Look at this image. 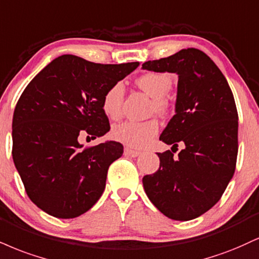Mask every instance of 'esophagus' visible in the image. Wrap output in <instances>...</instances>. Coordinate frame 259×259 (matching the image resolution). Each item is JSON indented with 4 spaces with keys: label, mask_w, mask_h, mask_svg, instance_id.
Listing matches in <instances>:
<instances>
[{
    "label": "esophagus",
    "mask_w": 259,
    "mask_h": 259,
    "mask_svg": "<svg viewBox=\"0 0 259 259\" xmlns=\"http://www.w3.org/2000/svg\"><path fill=\"white\" fill-rule=\"evenodd\" d=\"M124 154L127 155V157H133V158H135V157H139V155L141 154V153H140L139 151H134V149L125 148V149H124Z\"/></svg>",
    "instance_id": "esophagus-1"
}]
</instances>
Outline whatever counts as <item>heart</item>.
<instances>
[{
  "instance_id": "obj_1",
  "label": "heart",
  "mask_w": 259,
  "mask_h": 259,
  "mask_svg": "<svg viewBox=\"0 0 259 259\" xmlns=\"http://www.w3.org/2000/svg\"><path fill=\"white\" fill-rule=\"evenodd\" d=\"M138 85L146 94L153 99V108L157 112L166 110L164 98L172 87V78L170 74L163 72H147L140 76L136 80ZM124 95V85L121 82L114 83L110 87L102 98V111L107 117L116 119L120 116L121 100ZM159 132L157 120L147 121H124L118 124L112 130V136L116 141L133 148H143Z\"/></svg>"
}]
</instances>
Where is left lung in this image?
Segmentation results:
<instances>
[{
    "label": "left lung",
    "mask_w": 259,
    "mask_h": 259,
    "mask_svg": "<svg viewBox=\"0 0 259 259\" xmlns=\"http://www.w3.org/2000/svg\"><path fill=\"white\" fill-rule=\"evenodd\" d=\"M143 70L179 76L175 116L159 140L184 145L176 158L158 153L159 169L143 176L152 204L175 221L201 216L220 200L235 171L238 111L229 84L216 64L195 48L146 61Z\"/></svg>",
    "instance_id": "left-lung-1"
}]
</instances>
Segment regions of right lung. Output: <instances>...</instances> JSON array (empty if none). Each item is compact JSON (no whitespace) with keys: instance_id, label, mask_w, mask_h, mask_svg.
I'll list each match as a JSON object with an SVG mask.
<instances>
[{"instance_id":"obj_1","label":"right lung","mask_w":259,"mask_h":259,"mask_svg":"<svg viewBox=\"0 0 259 259\" xmlns=\"http://www.w3.org/2000/svg\"><path fill=\"white\" fill-rule=\"evenodd\" d=\"M139 65L95 64L65 54L27 84L14 110L12 154L25 191L40 210L74 219L101 197L108 167L121 157L123 145L83 147L78 139L110 130L104 94Z\"/></svg>"}]
</instances>
